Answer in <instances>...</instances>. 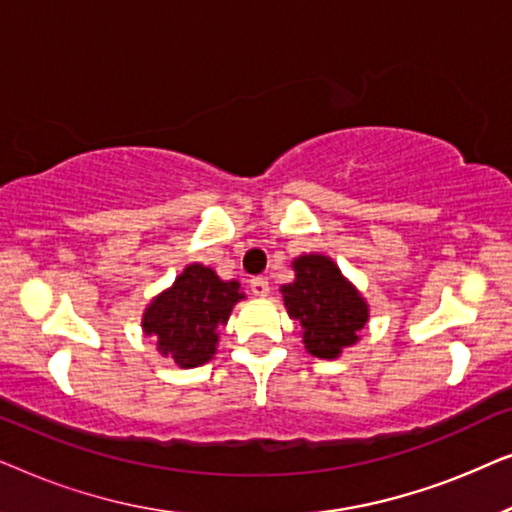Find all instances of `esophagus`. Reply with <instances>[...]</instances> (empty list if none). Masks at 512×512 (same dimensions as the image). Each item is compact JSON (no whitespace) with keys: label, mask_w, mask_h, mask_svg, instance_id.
Returning <instances> with one entry per match:
<instances>
[{"label":"esophagus","mask_w":512,"mask_h":512,"mask_svg":"<svg viewBox=\"0 0 512 512\" xmlns=\"http://www.w3.org/2000/svg\"><path fill=\"white\" fill-rule=\"evenodd\" d=\"M249 289H251V293H254V296H268L270 293V284H268V279H263V277H254L249 282Z\"/></svg>","instance_id":"34e87169"}]
</instances>
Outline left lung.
<instances>
[{
	"mask_svg": "<svg viewBox=\"0 0 512 512\" xmlns=\"http://www.w3.org/2000/svg\"><path fill=\"white\" fill-rule=\"evenodd\" d=\"M296 282L282 286L286 312L305 328V349L319 359H335L359 340L368 305L326 256H300L293 263Z\"/></svg>",
	"mask_w": 512,
	"mask_h": 512,
	"instance_id": "left-lung-1",
	"label": "left lung"
}]
</instances>
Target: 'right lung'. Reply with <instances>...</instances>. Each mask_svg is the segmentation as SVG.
<instances>
[{
  "label": "right lung",
  "mask_w": 512,
  "mask_h": 512,
  "mask_svg": "<svg viewBox=\"0 0 512 512\" xmlns=\"http://www.w3.org/2000/svg\"><path fill=\"white\" fill-rule=\"evenodd\" d=\"M244 298L237 282H223L212 268L193 263L181 272L170 291L144 312V331L158 340V352L181 368L202 366L216 352L221 326Z\"/></svg>",
  "instance_id": "right-lung-1"
}]
</instances>
